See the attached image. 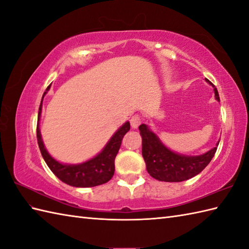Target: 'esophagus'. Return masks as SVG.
<instances>
[{
	"label": "esophagus",
	"mask_w": 249,
	"mask_h": 249,
	"mask_svg": "<svg viewBox=\"0 0 249 249\" xmlns=\"http://www.w3.org/2000/svg\"><path fill=\"white\" fill-rule=\"evenodd\" d=\"M140 124H141V118H140V115L135 114V115L131 116V119H130L131 128H134V129L138 128V126H139Z\"/></svg>",
	"instance_id": "obj_1"
}]
</instances>
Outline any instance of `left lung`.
Listing matches in <instances>:
<instances>
[{
    "label": "left lung",
    "instance_id": "1",
    "mask_svg": "<svg viewBox=\"0 0 249 249\" xmlns=\"http://www.w3.org/2000/svg\"><path fill=\"white\" fill-rule=\"evenodd\" d=\"M205 81L214 88L215 99L219 102L217 89L208 79ZM139 130L146 170L152 178L161 182H183L196 177L212 160L219 143L218 141L213 149L203 154L189 156L178 154L167 147L149 125L141 124Z\"/></svg>",
    "mask_w": 249,
    "mask_h": 249
}]
</instances>
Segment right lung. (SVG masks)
<instances>
[{
	"label": "right lung",
	"mask_w": 249,
	"mask_h": 249,
	"mask_svg": "<svg viewBox=\"0 0 249 249\" xmlns=\"http://www.w3.org/2000/svg\"><path fill=\"white\" fill-rule=\"evenodd\" d=\"M50 86L47 88L46 92L43 95V99L45 95L48 93ZM43 99L39 106L38 111V123H37V142L41 155L47 166L50 170L59 178L62 182L73 187H94L98 186L110 181L114 174V160L120 150L124 135L130 129L129 122H126L121 127L115 131L112 137L109 139L107 144L100 151L97 155L89 158V160L83 161L81 163H63L55 158L52 157L49 152L47 151L41 139V134L39 129V120L41 114V106H43Z\"/></svg>",
	"instance_id": "1"
}]
</instances>
